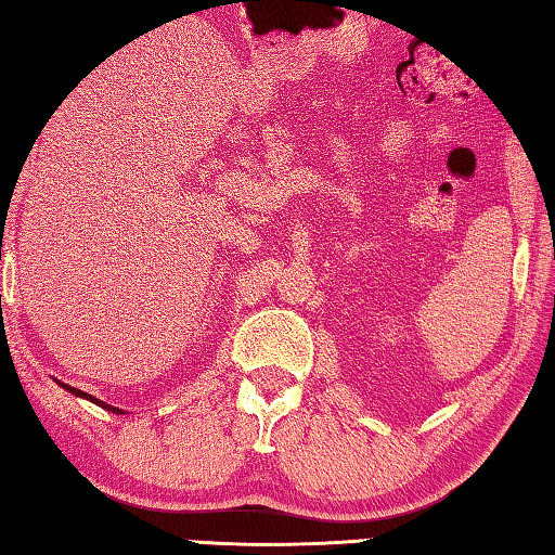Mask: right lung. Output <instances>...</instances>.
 <instances>
[{
	"label": "right lung",
	"mask_w": 555,
	"mask_h": 555,
	"mask_svg": "<svg viewBox=\"0 0 555 555\" xmlns=\"http://www.w3.org/2000/svg\"><path fill=\"white\" fill-rule=\"evenodd\" d=\"M68 393H74V396H80V398H88V400H92V403L95 405H100V408H104V410H109V412H114V415H119V408H114V405H107V403H102V400H98V398H92V396H88L86 391H78V388H74V386H68V384H62Z\"/></svg>",
	"instance_id": "obj_1"
}]
</instances>
